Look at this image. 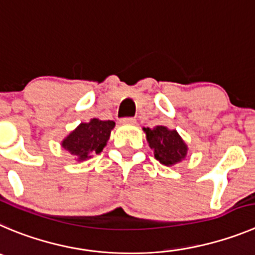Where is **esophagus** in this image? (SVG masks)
I'll return each mask as SVG.
<instances>
[{"label":"esophagus","instance_id":"34e87169","mask_svg":"<svg viewBox=\"0 0 255 255\" xmlns=\"http://www.w3.org/2000/svg\"><path fill=\"white\" fill-rule=\"evenodd\" d=\"M121 123H123V125H133V123H135V120L132 117H126V118L121 120Z\"/></svg>","mask_w":255,"mask_h":255}]
</instances>
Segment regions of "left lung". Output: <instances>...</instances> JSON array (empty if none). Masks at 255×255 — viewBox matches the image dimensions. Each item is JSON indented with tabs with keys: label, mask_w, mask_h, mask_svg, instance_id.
Instances as JSON below:
<instances>
[{
	"label": "left lung",
	"mask_w": 255,
	"mask_h": 255,
	"mask_svg": "<svg viewBox=\"0 0 255 255\" xmlns=\"http://www.w3.org/2000/svg\"><path fill=\"white\" fill-rule=\"evenodd\" d=\"M147 142L153 149L154 158L165 166H173L181 162L187 154V146L175 129L163 126L143 128Z\"/></svg>",
	"instance_id": "left-lung-1"
}]
</instances>
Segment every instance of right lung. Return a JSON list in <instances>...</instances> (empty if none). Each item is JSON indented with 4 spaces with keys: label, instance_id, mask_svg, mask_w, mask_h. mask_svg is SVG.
Returning <instances> with one entry per match:
<instances>
[{
    "label": "right lung",
    "instance_id": "right-lung-1",
    "mask_svg": "<svg viewBox=\"0 0 255 255\" xmlns=\"http://www.w3.org/2000/svg\"><path fill=\"white\" fill-rule=\"evenodd\" d=\"M116 123L113 121H101L93 118L88 123H80L61 142L64 149L78 157V161H85L103 151Z\"/></svg>",
    "mask_w": 255,
    "mask_h": 255
}]
</instances>
